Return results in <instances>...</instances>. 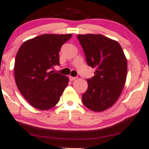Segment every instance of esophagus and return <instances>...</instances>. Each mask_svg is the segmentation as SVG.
<instances>
[{
	"mask_svg": "<svg viewBox=\"0 0 149 149\" xmlns=\"http://www.w3.org/2000/svg\"><path fill=\"white\" fill-rule=\"evenodd\" d=\"M77 77H72V76H70V79L71 80V81H74V80H75L77 79Z\"/></svg>",
	"mask_w": 149,
	"mask_h": 149,
	"instance_id": "1",
	"label": "esophagus"
}]
</instances>
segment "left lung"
I'll list each match as a JSON object with an SVG mask.
<instances>
[{
    "mask_svg": "<svg viewBox=\"0 0 149 149\" xmlns=\"http://www.w3.org/2000/svg\"><path fill=\"white\" fill-rule=\"evenodd\" d=\"M88 66L95 68L93 77L87 79L88 88L82 102L88 109L103 111L118 99L127 72V61L118 41L101 34H78Z\"/></svg>",
    "mask_w": 149,
    "mask_h": 149,
    "instance_id": "left-lung-1",
    "label": "left lung"
}]
</instances>
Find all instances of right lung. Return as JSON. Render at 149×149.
<instances>
[{
    "label": "right lung",
    "mask_w": 149,
    "mask_h": 149,
    "mask_svg": "<svg viewBox=\"0 0 149 149\" xmlns=\"http://www.w3.org/2000/svg\"><path fill=\"white\" fill-rule=\"evenodd\" d=\"M72 34H42L27 40L18 50L15 62V79L18 89L31 106L46 111L60 100L69 79L50 71L60 65L61 46Z\"/></svg>",
    "instance_id": "add662e5"
}]
</instances>
